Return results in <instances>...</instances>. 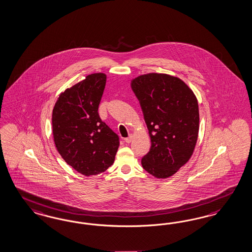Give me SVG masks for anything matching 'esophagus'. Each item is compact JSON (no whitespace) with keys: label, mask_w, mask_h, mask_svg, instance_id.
I'll use <instances>...</instances> for the list:
<instances>
[{"label":"esophagus","mask_w":252,"mask_h":252,"mask_svg":"<svg viewBox=\"0 0 252 252\" xmlns=\"http://www.w3.org/2000/svg\"><path fill=\"white\" fill-rule=\"evenodd\" d=\"M132 139H133V135H129L127 138L125 139V141H126V143H130L131 141H132Z\"/></svg>","instance_id":"obj_1"}]
</instances>
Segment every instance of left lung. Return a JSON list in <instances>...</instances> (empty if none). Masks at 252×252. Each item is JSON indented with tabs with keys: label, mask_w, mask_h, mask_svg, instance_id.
<instances>
[{
	"label": "left lung",
	"mask_w": 252,
	"mask_h": 252,
	"mask_svg": "<svg viewBox=\"0 0 252 252\" xmlns=\"http://www.w3.org/2000/svg\"><path fill=\"white\" fill-rule=\"evenodd\" d=\"M142 110L151 148L142 167L157 179L173 176L191 158L198 139L197 98L182 79L151 72L131 80Z\"/></svg>",
	"instance_id": "8db88e82"
}]
</instances>
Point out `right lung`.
Segmentation results:
<instances>
[{"label": "right lung", "mask_w": 252, "mask_h": 252, "mask_svg": "<svg viewBox=\"0 0 252 252\" xmlns=\"http://www.w3.org/2000/svg\"><path fill=\"white\" fill-rule=\"evenodd\" d=\"M106 79L102 72L87 75L61 92L53 109L56 148L68 165L87 177L106 171L119 147L118 136L97 113Z\"/></svg>", "instance_id": "add662e5"}]
</instances>
